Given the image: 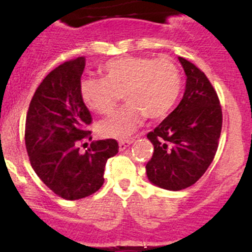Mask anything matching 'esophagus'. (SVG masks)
Returning <instances> with one entry per match:
<instances>
[{"label": "esophagus", "instance_id": "1", "mask_svg": "<svg viewBox=\"0 0 252 252\" xmlns=\"http://www.w3.org/2000/svg\"><path fill=\"white\" fill-rule=\"evenodd\" d=\"M133 141H134L133 138L126 139V140H121V141H119V150H121V151H123V150H126V147L129 146V145L133 144Z\"/></svg>", "mask_w": 252, "mask_h": 252}]
</instances>
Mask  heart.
I'll return each mask as SVG.
<instances>
[{
    "instance_id": "b5f03b06",
    "label": "heart",
    "mask_w": 252,
    "mask_h": 252,
    "mask_svg": "<svg viewBox=\"0 0 252 252\" xmlns=\"http://www.w3.org/2000/svg\"><path fill=\"white\" fill-rule=\"evenodd\" d=\"M105 77L83 78L79 93L83 102L96 113H108L122 98L128 105L101 121L102 136L126 139L146 117L161 119L173 108L182 90V73L168 58L123 56L103 65Z\"/></svg>"
}]
</instances>
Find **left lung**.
<instances>
[{
  "label": "left lung",
  "mask_w": 252,
  "mask_h": 252,
  "mask_svg": "<svg viewBox=\"0 0 252 252\" xmlns=\"http://www.w3.org/2000/svg\"><path fill=\"white\" fill-rule=\"evenodd\" d=\"M179 62L187 85L177 108L147 134L154 155L146 164L150 182L166 190L191 187L215 158L222 130L220 98L202 70L185 58Z\"/></svg>",
  "instance_id": "1"
}]
</instances>
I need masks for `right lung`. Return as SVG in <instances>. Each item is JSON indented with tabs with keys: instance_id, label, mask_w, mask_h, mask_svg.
<instances>
[{
	"instance_id": "right-lung-1",
	"label": "right lung",
	"mask_w": 252,
	"mask_h": 252,
	"mask_svg": "<svg viewBox=\"0 0 252 252\" xmlns=\"http://www.w3.org/2000/svg\"><path fill=\"white\" fill-rule=\"evenodd\" d=\"M85 58L64 62L35 91L25 121V147L37 177L65 200L90 196L102 187L106 162L118 152L114 139L93 141L90 111L79 93Z\"/></svg>"
}]
</instances>
